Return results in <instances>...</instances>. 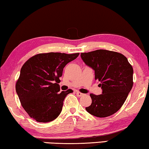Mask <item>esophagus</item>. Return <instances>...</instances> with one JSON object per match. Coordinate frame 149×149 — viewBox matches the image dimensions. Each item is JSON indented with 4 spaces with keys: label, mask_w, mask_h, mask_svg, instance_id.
I'll return each mask as SVG.
<instances>
[{
    "label": "esophagus",
    "mask_w": 149,
    "mask_h": 149,
    "mask_svg": "<svg viewBox=\"0 0 149 149\" xmlns=\"http://www.w3.org/2000/svg\"><path fill=\"white\" fill-rule=\"evenodd\" d=\"M76 95L78 97H81V96H83L84 94H82V93H81V92H76Z\"/></svg>",
    "instance_id": "1"
}]
</instances>
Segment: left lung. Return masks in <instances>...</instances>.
<instances>
[{"label":"left lung","mask_w":149,"mask_h":149,"mask_svg":"<svg viewBox=\"0 0 149 149\" xmlns=\"http://www.w3.org/2000/svg\"><path fill=\"white\" fill-rule=\"evenodd\" d=\"M81 58L94 71L102 94H90L92 104L86 108L93 116L104 118L116 113L123 105L133 86V69L121 53L105 49L81 53Z\"/></svg>","instance_id":"obj_1"}]
</instances>
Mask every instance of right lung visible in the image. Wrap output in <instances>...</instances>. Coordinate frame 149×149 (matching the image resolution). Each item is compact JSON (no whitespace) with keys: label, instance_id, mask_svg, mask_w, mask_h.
I'll use <instances>...</instances> for the list:
<instances>
[{"label":"right lung","instance_id":"add662e5","mask_svg":"<svg viewBox=\"0 0 149 149\" xmlns=\"http://www.w3.org/2000/svg\"><path fill=\"white\" fill-rule=\"evenodd\" d=\"M79 54L40 53L24 63L16 84V92L31 118L39 123H48L60 114L64 99L73 90L59 92V77L65 66Z\"/></svg>","mask_w":149,"mask_h":149}]
</instances>
